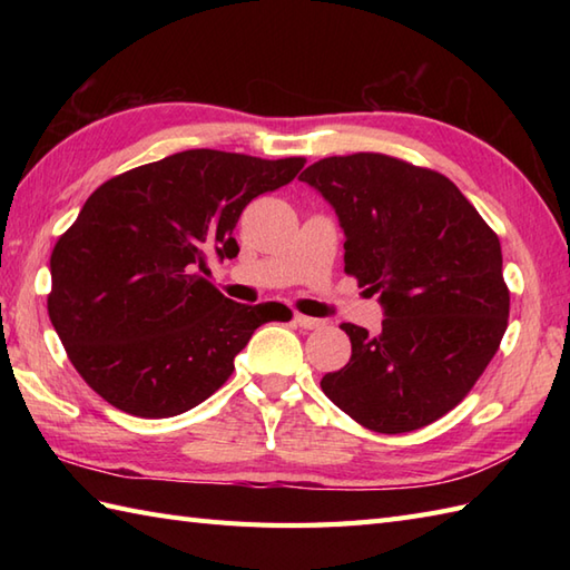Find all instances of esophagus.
Wrapping results in <instances>:
<instances>
[{"mask_svg":"<svg viewBox=\"0 0 570 570\" xmlns=\"http://www.w3.org/2000/svg\"><path fill=\"white\" fill-rule=\"evenodd\" d=\"M294 321L301 325V328H306V331L321 328V325H323V321H318V318H311V316H304V313H296Z\"/></svg>","mask_w":570,"mask_h":570,"instance_id":"34e87169","label":"esophagus"}]
</instances>
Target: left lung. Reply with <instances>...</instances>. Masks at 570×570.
Instances as JSON below:
<instances>
[{
    "mask_svg": "<svg viewBox=\"0 0 570 570\" xmlns=\"http://www.w3.org/2000/svg\"><path fill=\"white\" fill-rule=\"evenodd\" d=\"M345 229V274L380 294V333L343 323L353 355L321 390L360 426L409 433L455 409L498 353L510 288L494 229L431 168L386 154L328 156L298 176Z\"/></svg>",
    "mask_w": 570,
    "mask_h": 570,
    "instance_id": "obj_1",
    "label": "left lung"
}]
</instances>
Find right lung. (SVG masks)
<instances>
[{
	"mask_svg": "<svg viewBox=\"0 0 570 570\" xmlns=\"http://www.w3.org/2000/svg\"><path fill=\"white\" fill-rule=\"evenodd\" d=\"M304 164L188 149L105 180L85 200L51 252L48 318L92 392L131 416L184 414L227 382L262 323L292 321L276 301L225 298L208 259L237 257L242 210Z\"/></svg>",
	"mask_w": 570,
	"mask_h": 570,
	"instance_id": "1",
	"label": "right lung"
}]
</instances>
